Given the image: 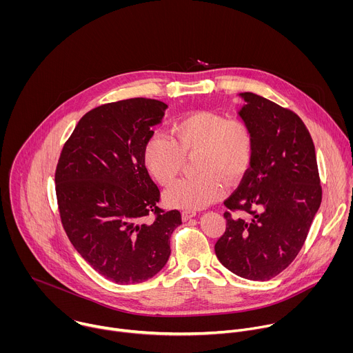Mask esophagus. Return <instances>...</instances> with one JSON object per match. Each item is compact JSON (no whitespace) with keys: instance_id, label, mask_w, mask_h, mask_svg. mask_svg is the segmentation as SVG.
Here are the masks:
<instances>
[{"instance_id":"34e87169","label":"esophagus","mask_w":353,"mask_h":353,"mask_svg":"<svg viewBox=\"0 0 353 353\" xmlns=\"http://www.w3.org/2000/svg\"><path fill=\"white\" fill-rule=\"evenodd\" d=\"M196 214L194 212V211H183L181 212V219L185 222V221H188V219H191L192 216H195Z\"/></svg>"}]
</instances>
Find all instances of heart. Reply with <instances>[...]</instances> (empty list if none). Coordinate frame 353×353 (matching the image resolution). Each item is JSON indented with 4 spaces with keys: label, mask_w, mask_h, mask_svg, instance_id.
<instances>
[{
    "label": "heart",
    "mask_w": 353,
    "mask_h": 353,
    "mask_svg": "<svg viewBox=\"0 0 353 353\" xmlns=\"http://www.w3.org/2000/svg\"><path fill=\"white\" fill-rule=\"evenodd\" d=\"M170 138L149 137L142 149L148 173L161 185H169L179 176L184 158H194L198 176L174 183L165 192L166 204L181 210H201L218 201L226 191V181H236L250 169L254 157V132L239 117L198 110L170 127Z\"/></svg>",
    "instance_id": "b5f03b06"
}]
</instances>
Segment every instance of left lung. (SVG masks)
I'll return each instance as SVG.
<instances>
[{"instance_id": "1", "label": "left lung", "mask_w": 353, "mask_h": 353, "mask_svg": "<svg viewBox=\"0 0 353 353\" xmlns=\"http://www.w3.org/2000/svg\"><path fill=\"white\" fill-rule=\"evenodd\" d=\"M240 96L245 105L239 114L253 128L254 157L237 190L225 199L226 229L215 254L241 278L268 281L303 247L323 191L314 143L301 119L256 93Z\"/></svg>"}]
</instances>
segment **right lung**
I'll return each instance as SVG.
<instances>
[{"label": "right lung", "instance_id": "obj_1", "mask_svg": "<svg viewBox=\"0 0 353 353\" xmlns=\"http://www.w3.org/2000/svg\"><path fill=\"white\" fill-rule=\"evenodd\" d=\"M168 105L134 97L88 112L63 146L56 195L63 228L102 276L132 285L157 275L170 256L177 210L158 207L161 192L142 162L152 125ZM152 213L154 218L146 221Z\"/></svg>", "mask_w": 353, "mask_h": 353}]
</instances>
